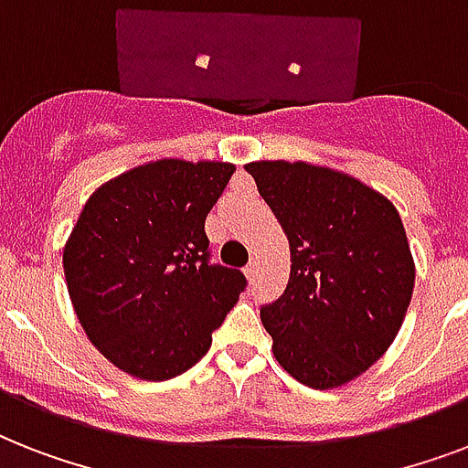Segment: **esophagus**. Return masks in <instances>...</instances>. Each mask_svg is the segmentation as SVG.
<instances>
[{
    "instance_id": "obj_1",
    "label": "esophagus",
    "mask_w": 468,
    "mask_h": 468,
    "mask_svg": "<svg viewBox=\"0 0 468 468\" xmlns=\"http://www.w3.org/2000/svg\"><path fill=\"white\" fill-rule=\"evenodd\" d=\"M245 274H248L250 282H255V279L260 277V262H257L255 257H252V260L248 262V267H245Z\"/></svg>"
}]
</instances>
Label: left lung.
Here are the masks:
<instances>
[{"instance_id":"8db88e82","label":"left lung","mask_w":468,"mask_h":468,"mask_svg":"<svg viewBox=\"0 0 468 468\" xmlns=\"http://www.w3.org/2000/svg\"><path fill=\"white\" fill-rule=\"evenodd\" d=\"M284 228L292 277L260 308L274 356L311 388L367 371L399 333L415 267L399 211L352 176L306 162H250Z\"/></svg>"}]
</instances>
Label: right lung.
<instances>
[{
    "mask_svg": "<svg viewBox=\"0 0 468 468\" xmlns=\"http://www.w3.org/2000/svg\"><path fill=\"white\" fill-rule=\"evenodd\" d=\"M230 162L160 160L99 186L72 228L62 267L94 347L126 374L165 381L191 369L245 292L211 262L204 223Z\"/></svg>",
    "mask_w": 468,
    "mask_h": 468,
    "instance_id": "add662e5",
    "label": "right lung"
}]
</instances>
